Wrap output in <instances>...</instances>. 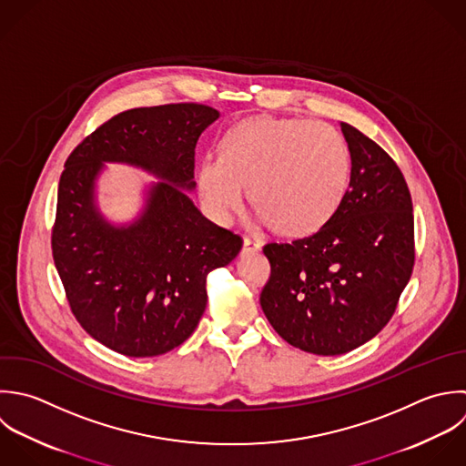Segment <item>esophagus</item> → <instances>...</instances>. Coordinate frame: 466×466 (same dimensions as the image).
<instances>
[{
  "mask_svg": "<svg viewBox=\"0 0 466 466\" xmlns=\"http://www.w3.org/2000/svg\"><path fill=\"white\" fill-rule=\"evenodd\" d=\"M259 250H261V243L245 236V239H243V254H254V252H259Z\"/></svg>",
  "mask_w": 466,
  "mask_h": 466,
  "instance_id": "34e87169",
  "label": "esophagus"
}]
</instances>
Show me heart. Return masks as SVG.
<instances>
[{
  "instance_id": "heart-1",
  "label": "heart",
  "mask_w": 466,
  "mask_h": 466,
  "mask_svg": "<svg viewBox=\"0 0 466 466\" xmlns=\"http://www.w3.org/2000/svg\"><path fill=\"white\" fill-rule=\"evenodd\" d=\"M352 159L339 130L303 117L252 116L219 141V159L198 167V188L208 214L227 223L248 201L259 219L285 238H307L339 208Z\"/></svg>"
}]
</instances>
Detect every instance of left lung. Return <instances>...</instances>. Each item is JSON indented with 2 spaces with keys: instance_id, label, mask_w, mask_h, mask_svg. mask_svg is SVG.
Listing matches in <instances>:
<instances>
[{
  "instance_id": "1",
  "label": "left lung",
  "mask_w": 466,
  "mask_h": 466,
  "mask_svg": "<svg viewBox=\"0 0 466 466\" xmlns=\"http://www.w3.org/2000/svg\"><path fill=\"white\" fill-rule=\"evenodd\" d=\"M352 170L347 194L316 234L268 243L270 278L259 303L292 347L339 356L370 341L398 309L416 259L414 212L396 161L341 123Z\"/></svg>"
}]
</instances>
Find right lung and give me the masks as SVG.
<instances>
[{
    "mask_svg": "<svg viewBox=\"0 0 466 466\" xmlns=\"http://www.w3.org/2000/svg\"><path fill=\"white\" fill-rule=\"evenodd\" d=\"M219 112L199 103L125 110L66 157L57 187L52 258L83 330L128 358L161 356L190 338L207 307V276L228 265L243 239L207 219L182 190L194 188L201 132ZM103 160L165 178L128 228L106 224L93 203Z\"/></svg>",
    "mask_w": 466,
    "mask_h": 466,
    "instance_id": "1",
    "label": "right lung"
}]
</instances>
